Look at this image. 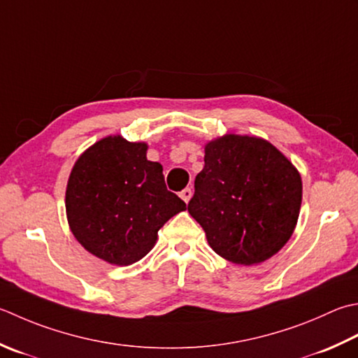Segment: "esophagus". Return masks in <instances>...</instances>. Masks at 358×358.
<instances>
[{"instance_id":"esophagus-1","label":"esophagus","mask_w":358,"mask_h":358,"mask_svg":"<svg viewBox=\"0 0 358 358\" xmlns=\"http://www.w3.org/2000/svg\"><path fill=\"white\" fill-rule=\"evenodd\" d=\"M180 197L183 199L186 203L191 200V197H192V189L191 187H186V189H183V191L180 192Z\"/></svg>"}]
</instances>
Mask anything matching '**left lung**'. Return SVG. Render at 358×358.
Masks as SVG:
<instances>
[{"label":"left lung","mask_w":358,"mask_h":358,"mask_svg":"<svg viewBox=\"0 0 358 358\" xmlns=\"http://www.w3.org/2000/svg\"><path fill=\"white\" fill-rule=\"evenodd\" d=\"M187 211L217 255L241 265L276 255L296 227L301 175L275 145L256 136L225 135L205 145Z\"/></svg>","instance_id":"1"}]
</instances>
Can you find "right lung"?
<instances>
[{
	"instance_id": "obj_1",
	"label": "right lung",
	"mask_w": 358,
	"mask_h": 358,
	"mask_svg": "<svg viewBox=\"0 0 358 358\" xmlns=\"http://www.w3.org/2000/svg\"><path fill=\"white\" fill-rule=\"evenodd\" d=\"M145 143L107 136L76 161L66 186V217L79 243L113 265L143 259L164 223L186 209L167 191L163 166L145 157Z\"/></svg>"
}]
</instances>
